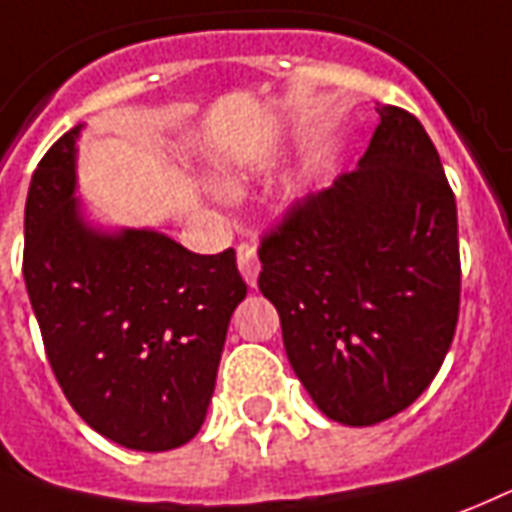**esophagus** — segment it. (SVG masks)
I'll return each instance as SVG.
<instances>
[{
	"instance_id": "1",
	"label": "esophagus",
	"mask_w": 512,
	"mask_h": 512,
	"mask_svg": "<svg viewBox=\"0 0 512 512\" xmlns=\"http://www.w3.org/2000/svg\"><path fill=\"white\" fill-rule=\"evenodd\" d=\"M237 264H240L242 278L248 281V286H256V278H259V256H256V248H253L251 242H242L237 245Z\"/></svg>"
}]
</instances>
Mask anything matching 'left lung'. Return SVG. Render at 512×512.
Listing matches in <instances>:
<instances>
[{"mask_svg":"<svg viewBox=\"0 0 512 512\" xmlns=\"http://www.w3.org/2000/svg\"><path fill=\"white\" fill-rule=\"evenodd\" d=\"M371 144L333 188L264 231L259 289L294 374L330 420L374 425L445 363L461 305L455 196L420 119L379 108Z\"/></svg>","mask_w":512,"mask_h":512,"instance_id":"1","label":"left lung"}]
</instances>
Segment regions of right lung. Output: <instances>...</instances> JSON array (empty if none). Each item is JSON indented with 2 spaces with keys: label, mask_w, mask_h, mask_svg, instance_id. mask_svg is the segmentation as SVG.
<instances>
[{
  "label": "right lung",
  "mask_w": 512,
  "mask_h": 512,
  "mask_svg": "<svg viewBox=\"0 0 512 512\" xmlns=\"http://www.w3.org/2000/svg\"><path fill=\"white\" fill-rule=\"evenodd\" d=\"M78 130L32 174L26 292L81 420L130 450H174L207 417L229 319L248 286L231 248L201 256L158 231L89 229L73 199Z\"/></svg>",
  "instance_id": "obj_1"
}]
</instances>
